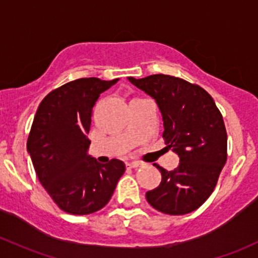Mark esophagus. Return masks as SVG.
<instances>
[{
	"label": "esophagus",
	"mask_w": 258,
	"mask_h": 258,
	"mask_svg": "<svg viewBox=\"0 0 258 258\" xmlns=\"http://www.w3.org/2000/svg\"><path fill=\"white\" fill-rule=\"evenodd\" d=\"M141 164L138 163V161H131V163H127L126 164V166L128 169H136V168H138V166H140Z\"/></svg>",
	"instance_id": "obj_1"
}]
</instances>
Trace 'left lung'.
<instances>
[{"instance_id":"8db88e82","label":"left lung","mask_w":258,"mask_h":258,"mask_svg":"<svg viewBox=\"0 0 258 258\" xmlns=\"http://www.w3.org/2000/svg\"><path fill=\"white\" fill-rule=\"evenodd\" d=\"M152 97L163 117L166 147L180 163L161 172L160 185L146 194L149 205L161 213L182 216L206 202L226 161V131L213 98L201 87L168 75L127 78Z\"/></svg>"}]
</instances>
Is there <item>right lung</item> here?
Here are the masks:
<instances>
[{"label":"right lung","instance_id":"1","mask_svg":"<svg viewBox=\"0 0 258 258\" xmlns=\"http://www.w3.org/2000/svg\"><path fill=\"white\" fill-rule=\"evenodd\" d=\"M118 82L81 78L47 94L38 107L27 151L38 179L62 211L94 213L106 205L124 172L123 161L89 155L92 111L101 93Z\"/></svg>","mask_w":258,"mask_h":258}]
</instances>
